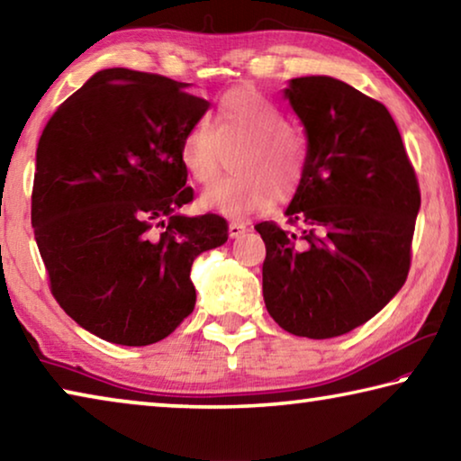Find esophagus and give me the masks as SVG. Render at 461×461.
<instances>
[{
    "label": "esophagus",
    "mask_w": 461,
    "mask_h": 461,
    "mask_svg": "<svg viewBox=\"0 0 461 461\" xmlns=\"http://www.w3.org/2000/svg\"><path fill=\"white\" fill-rule=\"evenodd\" d=\"M246 231H248V223H244V221H231V223H230V236H231V238L244 236Z\"/></svg>",
    "instance_id": "obj_1"
}]
</instances>
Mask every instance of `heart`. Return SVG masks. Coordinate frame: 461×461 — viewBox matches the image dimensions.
I'll return each instance as SVG.
<instances>
[{"instance_id":"b5f03b06","label":"heart","mask_w":461,"mask_h":461,"mask_svg":"<svg viewBox=\"0 0 461 461\" xmlns=\"http://www.w3.org/2000/svg\"><path fill=\"white\" fill-rule=\"evenodd\" d=\"M231 158L233 175L203 193V205L228 217L262 213L275 194L286 199L299 189L309 162L307 140L288 128V115L254 89H231L217 104L213 123L197 120L178 144V160L194 183L215 181Z\"/></svg>"}]
</instances>
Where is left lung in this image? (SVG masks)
I'll use <instances>...</instances> for the list:
<instances>
[{
    "label": "left lung",
    "mask_w": 461,
    "mask_h": 461,
    "mask_svg": "<svg viewBox=\"0 0 461 461\" xmlns=\"http://www.w3.org/2000/svg\"><path fill=\"white\" fill-rule=\"evenodd\" d=\"M285 97L305 126L309 162L285 212L301 233L256 225L267 244L264 303L288 333L338 338L407 280L420 191L380 101L333 77H299Z\"/></svg>",
    "instance_id": "left-lung-1"
}]
</instances>
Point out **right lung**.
<instances>
[{
  "instance_id": "add662e5",
  "label": "right lung",
  "mask_w": 461,
  "mask_h": 461,
  "mask_svg": "<svg viewBox=\"0 0 461 461\" xmlns=\"http://www.w3.org/2000/svg\"><path fill=\"white\" fill-rule=\"evenodd\" d=\"M162 75L105 68L60 104L36 150L32 228L50 293L83 330L150 346L194 309L191 267L228 241L193 201L178 144L209 101Z\"/></svg>"
}]
</instances>
